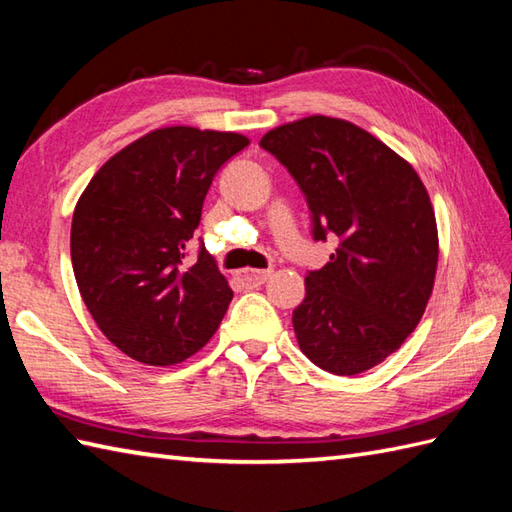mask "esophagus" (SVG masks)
Segmentation results:
<instances>
[{
    "label": "esophagus",
    "mask_w": 512,
    "mask_h": 512,
    "mask_svg": "<svg viewBox=\"0 0 512 512\" xmlns=\"http://www.w3.org/2000/svg\"><path fill=\"white\" fill-rule=\"evenodd\" d=\"M268 277H270V270H242V273H237V279L242 281V286L246 288L262 286Z\"/></svg>",
    "instance_id": "1"
}]
</instances>
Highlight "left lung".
<instances>
[{
    "label": "left lung",
    "instance_id": "1",
    "mask_svg": "<svg viewBox=\"0 0 512 512\" xmlns=\"http://www.w3.org/2000/svg\"><path fill=\"white\" fill-rule=\"evenodd\" d=\"M308 202L314 242L339 237L292 312L301 352L336 376L363 374L416 330L433 290L438 228L409 162L341 118L308 116L268 132Z\"/></svg>",
    "mask_w": 512,
    "mask_h": 512
}]
</instances>
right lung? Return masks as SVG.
<instances>
[{
	"label": "right lung",
	"mask_w": 512,
	"mask_h": 512,
	"mask_svg": "<svg viewBox=\"0 0 512 512\" xmlns=\"http://www.w3.org/2000/svg\"><path fill=\"white\" fill-rule=\"evenodd\" d=\"M246 136L156 129L118 151L83 191L70 255L101 332L145 365H173L215 334L233 290L204 244L191 255L215 173Z\"/></svg>",
	"instance_id": "obj_1"
}]
</instances>
